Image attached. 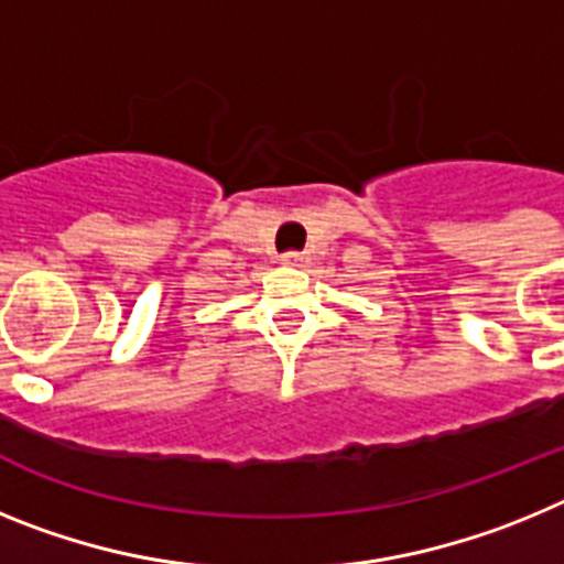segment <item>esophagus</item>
I'll return each instance as SVG.
<instances>
[{
  "mask_svg": "<svg viewBox=\"0 0 564 564\" xmlns=\"http://www.w3.org/2000/svg\"><path fill=\"white\" fill-rule=\"evenodd\" d=\"M305 259V251H285L282 253V265H302Z\"/></svg>",
  "mask_w": 564,
  "mask_h": 564,
  "instance_id": "obj_1",
  "label": "esophagus"
}]
</instances>
